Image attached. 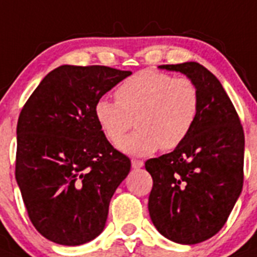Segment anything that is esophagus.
<instances>
[{"label":"esophagus","instance_id":"obj_1","mask_svg":"<svg viewBox=\"0 0 257 257\" xmlns=\"http://www.w3.org/2000/svg\"><path fill=\"white\" fill-rule=\"evenodd\" d=\"M132 167L133 168H141V167H144V160L132 159Z\"/></svg>","mask_w":257,"mask_h":257}]
</instances>
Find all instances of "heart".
<instances>
[{
	"mask_svg": "<svg viewBox=\"0 0 257 257\" xmlns=\"http://www.w3.org/2000/svg\"><path fill=\"white\" fill-rule=\"evenodd\" d=\"M116 101L101 98L95 103L98 124L112 142H117L136 117L138 131L117 144L132 155H150L178 147L190 135L200 107L195 82L156 70H142L121 82Z\"/></svg>",
	"mask_w": 257,
	"mask_h": 257,
	"instance_id": "heart-1",
	"label": "heart"
}]
</instances>
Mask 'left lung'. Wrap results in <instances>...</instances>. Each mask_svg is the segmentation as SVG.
Instances as JSON below:
<instances>
[{"mask_svg": "<svg viewBox=\"0 0 257 257\" xmlns=\"http://www.w3.org/2000/svg\"><path fill=\"white\" fill-rule=\"evenodd\" d=\"M198 86L199 113L190 135L169 154L149 159V212L162 235L195 244L217 234L243 187L244 133L221 82L196 62L164 64Z\"/></svg>", "mask_w": 257, "mask_h": 257, "instance_id": "8db88e82", "label": "left lung"}]
</instances>
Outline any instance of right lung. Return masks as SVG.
Instances as JSON below:
<instances>
[{"label":"right lung","instance_id":"obj_1","mask_svg":"<svg viewBox=\"0 0 257 257\" xmlns=\"http://www.w3.org/2000/svg\"><path fill=\"white\" fill-rule=\"evenodd\" d=\"M129 75L64 64L44 77L22 108L15 178L31 222L51 242L79 246L103 231L131 160L107 141L94 107Z\"/></svg>","mask_w":257,"mask_h":257}]
</instances>
